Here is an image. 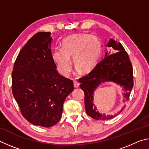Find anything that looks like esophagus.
<instances>
[{
    "instance_id": "esophagus-1",
    "label": "esophagus",
    "mask_w": 149,
    "mask_h": 149,
    "mask_svg": "<svg viewBox=\"0 0 149 149\" xmlns=\"http://www.w3.org/2000/svg\"><path fill=\"white\" fill-rule=\"evenodd\" d=\"M79 82L77 81V80H74V82H73V85H74V87L76 88H79Z\"/></svg>"
}]
</instances>
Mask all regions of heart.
<instances>
[{
    "mask_svg": "<svg viewBox=\"0 0 149 149\" xmlns=\"http://www.w3.org/2000/svg\"><path fill=\"white\" fill-rule=\"evenodd\" d=\"M63 49L57 48L52 59L62 75L68 77L72 70L73 61L77 70L88 72L94 68L101 56L102 46L97 37L89 34H76L65 38L62 42Z\"/></svg>",
    "mask_w": 149,
    "mask_h": 149,
    "instance_id": "b5f03b06",
    "label": "heart"
}]
</instances>
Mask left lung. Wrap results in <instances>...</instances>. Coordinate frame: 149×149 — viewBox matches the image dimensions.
Listing matches in <instances>:
<instances>
[{
    "instance_id": "left-lung-1",
    "label": "left lung",
    "mask_w": 149,
    "mask_h": 149,
    "mask_svg": "<svg viewBox=\"0 0 149 149\" xmlns=\"http://www.w3.org/2000/svg\"><path fill=\"white\" fill-rule=\"evenodd\" d=\"M106 46L112 48L111 51L106 52L105 58L98 63L87 76L79 79L80 87L85 94L86 112L88 116L98 120L114 118L123 111L125 107L114 115L100 113L93 103L94 92L99 86L107 82L115 83L123 88L126 100H129L130 92L134 86L132 65L124 47L113 38H110Z\"/></svg>"
}]
</instances>
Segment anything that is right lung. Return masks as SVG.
I'll return each mask as SVG.
<instances>
[{
	"mask_svg": "<svg viewBox=\"0 0 149 149\" xmlns=\"http://www.w3.org/2000/svg\"><path fill=\"white\" fill-rule=\"evenodd\" d=\"M52 40L51 33L35 34L21 49L12 72V93L22 115L45 127L60 120L65 99L74 90L72 80L57 71Z\"/></svg>",
	"mask_w": 149,
	"mask_h": 149,
	"instance_id": "right-lung-1",
	"label": "right lung"
}]
</instances>
